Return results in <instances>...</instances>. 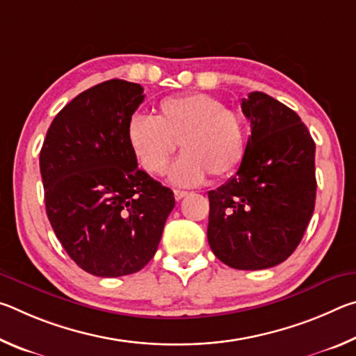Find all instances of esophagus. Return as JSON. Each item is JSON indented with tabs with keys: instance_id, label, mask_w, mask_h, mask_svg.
Returning a JSON list of instances; mask_svg holds the SVG:
<instances>
[{
	"instance_id": "34e87169",
	"label": "esophagus",
	"mask_w": 356,
	"mask_h": 356,
	"mask_svg": "<svg viewBox=\"0 0 356 356\" xmlns=\"http://www.w3.org/2000/svg\"><path fill=\"white\" fill-rule=\"evenodd\" d=\"M188 195V191H184V190H174V197H176L177 201L184 200V197Z\"/></svg>"
}]
</instances>
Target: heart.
I'll return each instance as SVG.
<instances>
[{
  "instance_id": "1",
  "label": "heart",
  "mask_w": 356,
  "mask_h": 356,
  "mask_svg": "<svg viewBox=\"0 0 356 356\" xmlns=\"http://www.w3.org/2000/svg\"><path fill=\"white\" fill-rule=\"evenodd\" d=\"M129 143L150 174H165L179 147L184 155L170 177L177 185H196L207 177H227L243 163L248 127L242 114L209 94L193 92L160 100L156 118L135 114Z\"/></svg>"
}]
</instances>
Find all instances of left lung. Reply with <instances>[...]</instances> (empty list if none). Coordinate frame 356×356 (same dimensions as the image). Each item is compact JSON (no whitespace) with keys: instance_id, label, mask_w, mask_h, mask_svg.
Returning a JSON list of instances; mask_svg holds the SVG:
<instances>
[{"instance_id":"left-lung-1","label":"left lung","mask_w":356,"mask_h":356,"mask_svg":"<svg viewBox=\"0 0 356 356\" xmlns=\"http://www.w3.org/2000/svg\"><path fill=\"white\" fill-rule=\"evenodd\" d=\"M251 122L246 155L225 185L209 191L207 240L237 270L275 267L303 238L316 204V144L300 116L264 92L242 100Z\"/></svg>"}]
</instances>
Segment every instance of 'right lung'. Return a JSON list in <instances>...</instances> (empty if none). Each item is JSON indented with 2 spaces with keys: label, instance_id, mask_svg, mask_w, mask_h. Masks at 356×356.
<instances>
[{
  "label": "right lung",
  "instance_id": "right-lung-1",
  "mask_svg": "<svg viewBox=\"0 0 356 356\" xmlns=\"http://www.w3.org/2000/svg\"><path fill=\"white\" fill-rule=\"evenodd\" d=\"M141 84L108 80L65 105L40 150L50 225L84 272L102 278L140 272L159 248L174 193L138 168L129 122Z\"/></svg>",
  "mask_w": 356,
  "mask_h": 356
}]
</instances>
